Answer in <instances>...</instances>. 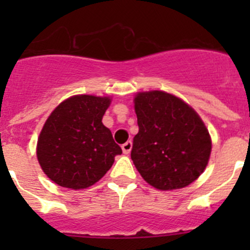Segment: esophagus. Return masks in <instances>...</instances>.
Returning a JSON list of instances; mask_svg holds the SVG:
<instances>
[{
    "instance_id": "1",
    "label": "esophagus",
    "mask_w": 250,
    "mask_h": 250,
    "mask_svg": "<svg viewBox=\"0 0 250 250\" xmlns=\"http://www.w3.org/2000/svg\"><path fill=\"white\" fill-rule=\"evenodd\" d=\"M131 147H132V143L131 141H126L125 144L121 145V149H123V152L124 154H129L130 151H131Z\"/></svg>"
}]
</instances>
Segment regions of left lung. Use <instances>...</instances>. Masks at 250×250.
<instances>
[{
    "instance_id": "left-lung-1",
    "label": "left lung",
    "mask_w": 250,
    "mask_h": 250,
    "mask_svg": "<svg viewBox=\"0 0 250 250\" xmlns=\"http://www.w3.org/2000/svg\"><path fill=\"white\" fill-rule=\"evenodd\" d=\"M139 132L131 159L140 175L160 190L185 188L205 170L211 139L200 116L182 99L164 91L134 99Z\"/></svg>"
}]
</instances>
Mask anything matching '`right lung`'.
Here are the masks:
<instances>
[{"label":"right lung","mask_w":250,"mask_h":250,"mask_svg":"<svg viewBox=\"0 0 250 250\" xmlns=\"http://www.w3.org/2000/svg\"><path fill=\"white\" fill-rule=\"evenodd\" d=\"M110 103V98L75 95L51 112L37 140V160L57 185L91 187L123 152L101 121Z\"/></svg>","instance_id":"1"}]
</instances>
